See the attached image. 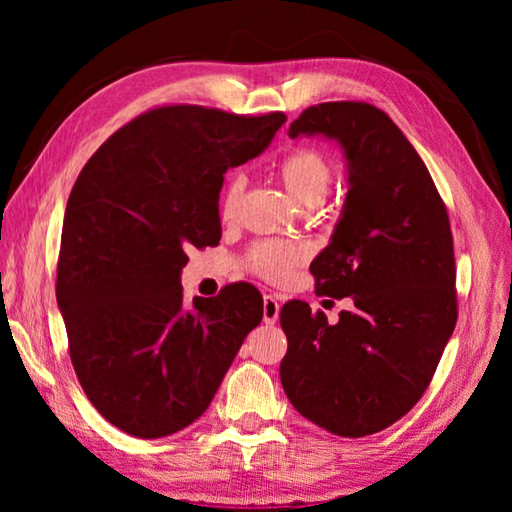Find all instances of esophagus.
I'll return each instance as SVG.
<instances>
[{
  "label": "esophagus",
  "mask_w": 512,
  "mask_h": 512,
  "mask_svg": "<svg viewBox=\"0 0 512 512\" xmlns=\"http://www.w3.org/2000/svg\"><path fill=\"white\" fill-rule=\"evenodd\" d=\"M277 318H280V300L268 293V296H264V323L273 325Z\"/></svg>",
  "instance_id": "obj_1"
}]
</instances>
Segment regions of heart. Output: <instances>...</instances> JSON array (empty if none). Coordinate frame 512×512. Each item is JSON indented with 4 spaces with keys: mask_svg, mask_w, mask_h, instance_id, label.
Returning <instances> with one entry per match:
<instances>
[{
    "mask_svg": "<svg viewBox=\"0 0 512 512\" xmlns=\"http://www.w3.org/2000/svg\"><path fill=\"white\" fill-rule=\"evenodd\" d=\"M277 178L284 192L300 210H314L323 205L329 187L334 183V167L323 153L314 149H298L289 153L277 167ZM241 194H244V178L235 176L228 180L221 196V219L232 221L237 216ZM302 259V250L296 246L257 244L250 250V268L268 280H282L293 266Z\"/></svg>",
    "mask_w": 512,
    "mask_h": 512,
    "instance_id": "obj_1",
    "label": "heart"
}]
</instances>
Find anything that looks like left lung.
Segmentation results:
<instances>
[{"mask_svg":"<svg viewBox=\"0 0 512 512\" xmlns=\"http://www.w3.org/2000/svg\"><path fill=\"white\" fill-rule=\"evenodd\" d=\"M289 137H325L343 151L348 196L309 271L316 293L354 307L336 325L302 300L282 307V388L325 431L370 436L413 409L456 327L449 216L418 151L370 103H318Z\"/></svg>","mask_w":512,"mask_h":512,"instance_id":"obj_1","label":"left lung"}]
</instances>
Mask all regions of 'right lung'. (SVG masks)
Masks as SVG:
<instances>
[{"label":"right lung","instance_id":"right-lung-1","mask_svg":"<svg viewBox=\"0 0 512 512\" xmlns=\"http://www.w3.org/2000/svg\"><path fill=\"white\" fill-rule=\"evenodd\" d=\"M284 121L151 110L119 128L74 183L56 300L76 377L117 429L162 438L201 418L262 320L250 284L187 305L180 273L187 248L219 244L225 171L266 151Z\"/></svg>","mask_w":512,"mask_h":512}]
</instances>
